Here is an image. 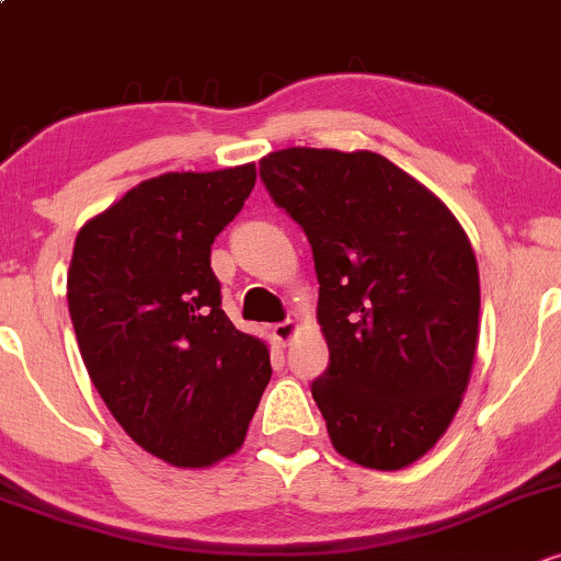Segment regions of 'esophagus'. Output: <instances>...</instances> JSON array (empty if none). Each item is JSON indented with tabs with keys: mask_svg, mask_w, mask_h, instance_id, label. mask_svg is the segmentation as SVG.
<instances>
[{
	"mask_svg": "<svg viewBox=\"0 0 561 561\" xmlns=\"http://www.w3.org/2000/svg\"><path fill=\"white\" fill-rule=\"evenodd\" d=\"M297 331H299V325L294 323V320H283V323H275V325H273L275 342H280V344L291 342V339L297 336Z\"/></svg>",
	"mask_w": 561,
	"mask_h": 561,
	"instance_id": "1",
	"label": "esophagus"
}]
</instances>
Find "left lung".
<instances>
[{"instance_id": "8db88e82", "label": "left lung", "mask_w": 561, "mask_h": 561, "mask_svg": "<svg viewBox=\"0 0 561 561\" xmlns=\"http://www.w3.org/2000/svg\"><path fill=\"white\" fill-rule=\"evenodd\" d=\"M260 178L312 247L329 344L312 398L333 448L368 469L411 467L469 387L480 273L467 232L430 187L370 150H275Z\"/></svg>"}]
</instances>
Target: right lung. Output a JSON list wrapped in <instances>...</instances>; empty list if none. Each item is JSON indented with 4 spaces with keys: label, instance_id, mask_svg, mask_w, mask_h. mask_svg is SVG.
<instances>
[{
    "label": "right lung",
    "instance_id": "right-lung-1",
    "mask_svg": "<svg viewBox=\"0 0 561 561\" xmlns=\"http://www.w3.org/2000/svg\"><path fill=\"white\" fill-rule=\"evenodd\" d=\"M254 163L145 180L79 230L68 310L113 419L172 467L243 445L273 368L222 310L211 243L249 198Z\"/></svg>",
    "mask_w": 561,
    "mask_h": 561
}]
</instances>
